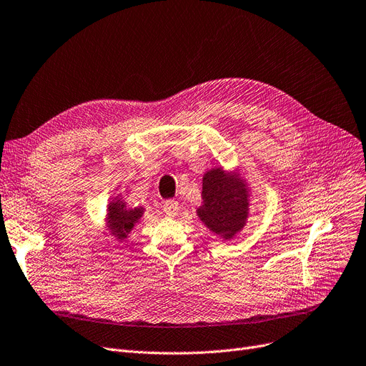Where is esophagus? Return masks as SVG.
<instances>
[{
  "instance_id": "esophagus-1",
  "label": "esophagus",
  "mask_w": 366,
  "mask_h": 366,
  "mask_svg": "<svg viewBox=\"0 0 366 366\" xmlns=\"http://www.w3.org/2000/svg\"><path fill=\"white\" fill-rule=\"evenodd\" d=\"M163 211L169 217H174L179 211V203L177 200H166L163 204Z\"/></svg>"
}]
</instances>
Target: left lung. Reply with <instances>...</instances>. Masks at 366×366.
Masks as SVG:
<instances>
[{
  "mask_svg": "<svg viewBox=\"0 0 366 366\" xmlns=\"http://www.w3.org/2000/svg\"><path fill=\"white\" fill-rule=\"evenodd\" d=\"M202 206L197 217L212 233L222 239H232L248 219L249 188L239 172L215 167L203 174Z\"/></svg>",
  "mask_w": 366,
  "mask_h": 366,
  "instance_id": "left-lung-1",
  "label": "left lung"
}]
</instances>
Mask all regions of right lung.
I'll list each match as a JSON object with an SVG mask.
<instances>
[{"label": "right lung", "mask_w": 366, "mask_h": 366, "mask_svg": "<svg viewBox=\"0 0 366 366\" xmlns=\"http://www.w3.org/2000/svg\"><path fill=\"white\" fill-rule=\"evenodd\" d=\"M145 208L144 206H137V208H130L127 202L117 196L114 200H110L107 204V215H106V227L109 233L112 234L115 239L124 241L130 232L134 229V226L139 222V219L144 217Z\"/></svg>", "instance_id": "right-lung-1"}]
</instances>
